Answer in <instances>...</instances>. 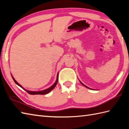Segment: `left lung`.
I'll list each match as a JSON object with an SVG mask.
<instances>
[{"label": "left lung", "mask_w": 129, "mask_h": 129, "mask_svg": "<svg viewBox=\"0 0 129 129\" xmlns=\"http://www.w3.org/2000/svg\"><path fill=\"white\" fill-rule=\"evenodd\" d=\"M80 83H81V84H82V85H84V86H85V87H87V88H89V89H90V88H89V87H87V86H85V85H84V84H83V83H81V81H80Z\"/></svg>", "instance_id": "left-lung-1"}]
</instances>
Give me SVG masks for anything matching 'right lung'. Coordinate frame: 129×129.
Instances as JSON below:
<instances>
[{
    "label": "right lung",
    "mask_w": 129,
    "mask_h": 129,
    "mask_svg": "<svg viewBox=\"0 0 129 129\" xmlns=\"http://www.w3.org/2000/svg\"><path fill=\"white\" fill-rule=\"evenodd\" d=\"M58 76H59V74H57L56 81H55V83L51 87H49V88H48V89H47L43 90V91H28V90H26L24 89L23 88V87L20 85V84H19V83H18L17 82H16V81H15V80L14 79V78L13 77V76H12V78H13V80L14 81L15 83L16 84H17L18 85H19V86L21 87V88H23V89L25 90V91H26L27 92H28L29 94H30V95H45V94H48V93L50 91H51V90H53V89H54V87H55V86L56 85V84H57V81H58V78H59Z\"/></svg>",
    "instance_id": "obj_1"
}]
</instances>
